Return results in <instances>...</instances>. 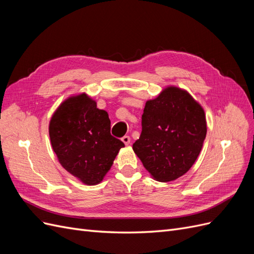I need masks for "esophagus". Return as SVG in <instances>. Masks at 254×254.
<instances>
[{"mask_svg": "<svg viewBox=\"0 0 254 254\" xmlns=\"http://www.w3.org/2000/svg\"><path fill=\"white\" fill-rule=\"evenodd\" d=\"M122 141L124 142V144H125V145H128V144H130V136H129V135H125V136H123V137H122Z\"/></svg>", "mask_w": 254, "mask_h": 254, "instance_id": "esophagus-1", "label": "esophagus"}]
</instances>
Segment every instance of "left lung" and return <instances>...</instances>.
Listing matches in <instances>:
<instances>
[{"instance_id":"left-lung-1","label":"left lung","mask_w":254,"mask_h":254,"mask_svg":"<svg viewBox=\"0 0 254 254\" xmlns=\"http://www.w3.org/2000/svg\"><path fill=\"white\" fill-rule=\"evenodd\" d=\"M206 135L202 107L186 90L165 88L145 104L132 149L158 181L178 179L193 166Z\"/></svg>"}]
</instances>
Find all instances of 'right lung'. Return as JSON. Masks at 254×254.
Segmentation results:
<instances>
[{
  "instance_id": "add662e5",
  "label": "right lung",
  "mask_w": 254,
  "mask_h": 254,
  "mask_svg": "<svg viewBox=\"0 0 254 254\" xmlns=\"http://www.w3.org/2000/svg\"><path fill=\"white\" fill-rule=\"evenodd\" d=\"M109 115L86 93L71 96L53 114L52 147L64 170L88 186L101 182L124 143L110 133Z\"/></svg>"
}]
</instances>
